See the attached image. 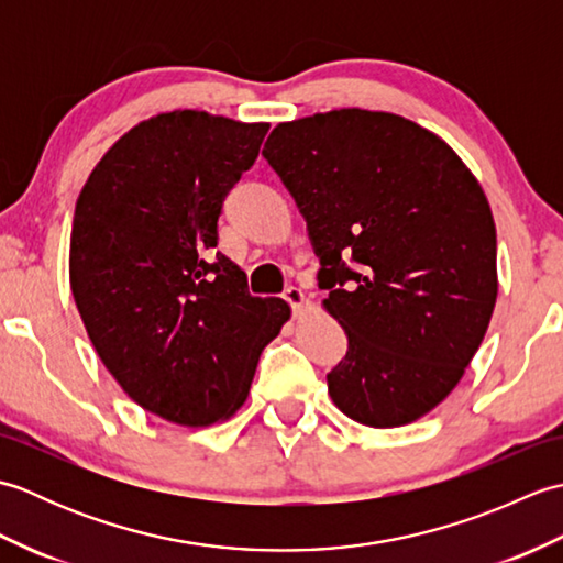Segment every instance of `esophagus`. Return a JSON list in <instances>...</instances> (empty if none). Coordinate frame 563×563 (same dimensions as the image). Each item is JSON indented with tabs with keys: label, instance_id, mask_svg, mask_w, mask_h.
Listing matches in <instances>:
<instances>
[{
	"label": "esophagus",
	"instance_id": "1",
	"mask_svg": "<svg viewBox=\"0 0 563 563\" xmlns=\"http://www.w3.org/2000/svg\"><path fill=\"white\" fill-rule=\"evenodd\" d=\"M283 297H285V302H290V307H295V309H300L307 302V295L300 288H295V285H290V288H285Z\"/></svg>",
	"mask_w": 563,
	"mask_h": 563
}]
</instances>
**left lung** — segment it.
Instances as JSON below:
<instances>
[{
  "mask_svg": "<svg viewBox=\"0 0 563 563\" xmlns=\"http://www.w3.org/2000/svg\"><path fill=\"white\" fill-rule=\"evenodd\" d=\"M263 157L307 220L324 307L349 333L327 375L333 404L373 428L433 411L479 351L498 295L479 181L430 130L363 109L280 123Z\"/></svg>",
  "mask_w": 563,
  "mask_h": 563,
  "instance_id": "8db88e82",
  "label": "left lung"
}]
</instances>
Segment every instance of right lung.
Listing matches in <instances>:
<instances>
[{"label": "right lung", "mask_w": 563, "mask_h": 563, "mask_svg": "<svg viewBox=\"0 0 563 563\" xmlns=\"http://www.w3.org/2000/svg\"><path fill=\"white\" fill-rule=\"evenodd\" d=\"M268 123L172 111L137 123L77 198L69 285L101 363L142 409L188 428L227 421L290 307L251 297L218 246L232 186Z\"/></svg>", "instance_id": "obj_1"}]
</instances>
